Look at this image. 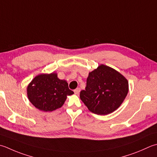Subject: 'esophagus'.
Listing matches in <instances>:
<instances>
[{
  "label": "esophagus",
  "mask_w": 157,
  "mask_h": 157,
  "mask_svg": "<svg viewBox=\"0 0 157 157\" xmlns=\"http://www.w3.org/2000/svg\"><path fill=\"white\" fill-rule=\"evenodd\" d=\"M74 93H75V94H79V93H80V88H76L75 90H74Z\"/></svg>",
  "instance_id": "esophagus-1"
}]
</instances>
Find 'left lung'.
Masks as SVG:
<instances>
[{
	"instance_id": "1",
	"label": "left lung",
	"mask_w": 157,
	"mask_h": 157,
	"mask_svg": "<svg viewBox=\"0 0 157 157\" xmlns=\"http://www.w3.org/2000/svg\"><path fill=\"white\" fill-rule=\"evenodd\" d=\"M128 91L127 79L117 71L101 64L89 73L81 100L91 112L107 115L121 106Z\"/></svg>"
}]
</instances>
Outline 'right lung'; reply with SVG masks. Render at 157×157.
I'll return each instance as SVG.
<instances>
[{"instance_id":"add662e5","label":"right lung","mask_w":157,"mask_h":157,"mask_svg":"<svg viewBox=\"0 0 157 157\" xmlns=\"http://www.w3.org/2000/svg\"><path fill=\"white\" fill-rule=\"evenodd\" d=\"M73 93L69 88L68 83L58 78L56 73L36 76L27 87L30 103L44 112H52L60 108L67 95Z\"/></svg>"}]
</instances>
